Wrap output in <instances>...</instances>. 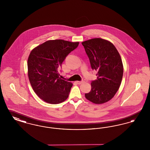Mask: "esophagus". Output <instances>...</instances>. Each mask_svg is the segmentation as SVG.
Listing matches in <instances>:
<instances>
[{"label": "esophagus", "instance_id": "1", "mask_svg": "<svg viewBox=\"0 0 150 150\" xmlns=\"http://www.w3.org/2000/svg\"><path fill=\"white\" fill-rule=\"evenodd\" d=\"M85 81H84V80H81V81H77V83L78 84H83V83H84Z\"/></svg>", "mask_w": 150, "mask_h": 150}]
</instances>
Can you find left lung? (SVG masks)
Wrapping results in <instances>:
<instances>
[{
    "label": "left lung",
    "mask_w": 150,
    "mask_h": 150,
    "mask_svg": "<svg viewBox=\"0 0 150 150\" xmlns=\"http://www.w3.org/2000/svg\"><path fill=\"white\" fill-rule=\"evenodd\" d=\"M97 79L91 83V91L86 93L88 100L102 104L112 99L118 91L123 75L121 57L112 43L94 38L81 43Z\"/></svg>",
    "instance_id": "1"
}]
</instances>
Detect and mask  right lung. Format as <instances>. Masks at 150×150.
I'll return each mask as SVG.
<instances>
[{
  "mask_svg": "<svg viewBox=\"0 0 150 150\" xmlns=\"http://www.w3.org/2000/svg\"><path fill=\"white\" fill-rule=\"evenodd\" d=\"M79 42L61 39L45 42L32 50L28 60V76L34 91L44 101L58 104L66 100L72 84L59 77V69Z\"/></svg>",
  "mask_w": 150,
  "mask_h": 150,
  "instance_id": "1",
  "label": "right lung"
}]
</instances>
